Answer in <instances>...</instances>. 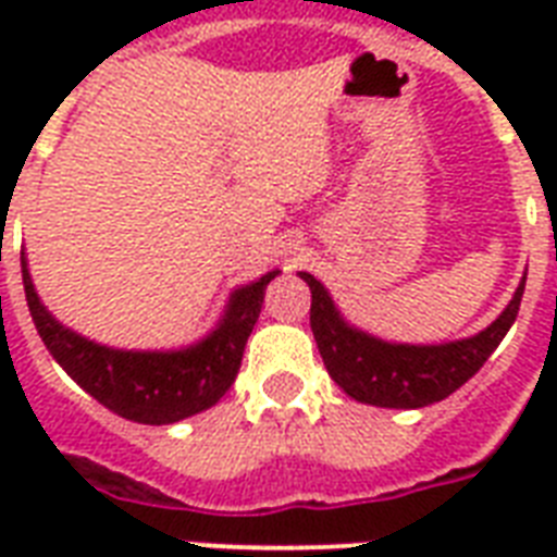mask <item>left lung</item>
<instances>
[{
  "label": "left lung",
  "instance_id": "obj_1",
  "mask_svg": "<svg viewBox=\"0 0 557 557\" xmlns=\"http://www.w3.org/2000/svg\"><path fill=\"white\" fill-rule=\"evenodd\" d=\"M300 277L312 288L309 321L323 364L347 396L375 407H428L462 387L506 338V332L518 318L520 297L527 288L523 277L506 312L474 338L454 341L442 347H407V344H384L347 326L335 312L326 288L306 271Z\"/></svg>",
  "mask_w": 557,
  "mask_h": 557
}]
</instances>
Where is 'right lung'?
<instances>
[{
  "instance_id": "1",
  "label": "right lung",
  "mask_w": 557,
  "mask_h": 557,
  "mask_svg": "<svg viewBox=\"0 0 557 557\" xmlns=\"http://www.w3.org/2000/svg\"><path fill=\"white\" fill-rule=\"evenodd\" d=\"M271 271L231 297L225 321L201 344L182 352H121L63 330L39 304L22 260V283L30 318L48 352L100 405L141 424H173L201 413L225 396L243 364L245 344L260 318Z\"/></svg>"
}]
</instances>
